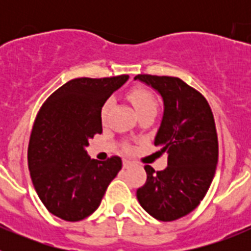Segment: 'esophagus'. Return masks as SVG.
Returning <instances> with one entry per match:
<instances>
[{"label": "esophagus", "mask_w": 251, "mask_h": 251, "mask_svg": "<svg viewBox=\"0 0 251 251\" xmlns=\"http://www.w3.org/2000/svg\"><path fill=\"white\" fill-rule=\"evenodd\" d=\"M132 166V162L128 159H123V168H129Z\"/></svg>", "instance_id": "34e87169"}]
</instances>
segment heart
<instances>
[{
  "label": "heart",
  "instance_id": "obj_1",
  "mask_svg": "<svg viewBox=\"0 0 251 251\" xmlns=\"http://www.w3.org/2000/svg\"><path fill=\"white\" fill-rule=\"evenodd\" d=\"M128 98H129V100L132 101L133 106L136 108L137 113L145 112V110H148V109L157 110L156 99H154L152 93L148 92V90L141 89V88H138V89H133L132 92L129 93V95H128ZM109 108H110V100H108L105 104H104L103 108H101V117H103V118L106 115Z\"/></svg>",
  "mask_w": 251,
  "mask_h": 251
}]
</instances>
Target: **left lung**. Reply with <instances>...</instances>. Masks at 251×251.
<instances>
[{"label":"left lung","instance_id":"1","mask_svg":"<svg viewBox=\"0 0 251 251\" xmlns=\"http://www.w3.org/2000/svg\"><path fill=\"white\" fill-rule=\"evenodd\" d=\"M163 100V117L154 146L168 154V166H145L147 181L137 190L146 211L159 221H174L200 205L216 171L219 143L214 115L201 93L179 77L139 74Z\"/></svg>","mask_w":251,"mask_h":251}]
</instances>
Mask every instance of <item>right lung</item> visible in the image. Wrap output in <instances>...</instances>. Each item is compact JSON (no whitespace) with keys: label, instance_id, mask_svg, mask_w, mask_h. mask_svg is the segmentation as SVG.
Here are the masks:
<instances>
[{"label":"right lung","instance_id":"1","mask_svg":"<svg viewBox=\"0 0 251 251\" xmlns=\"http://www.w3.org/2000/svg\"><path fill=\"white\" fill-rule=\"evenodd\" d=\"M128 75L77 77L46 99L35 119L27 151L34 187L49 212L80 221L98 208L122 159H92L85 147L100 134L101 106Z\"/></svg>","mask_w":251,"mask_h":251}]
</instances>
